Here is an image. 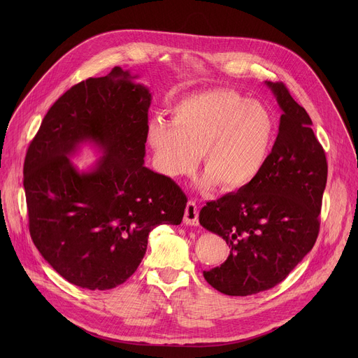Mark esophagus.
<instances>
[{
	"label": "esophagus",
	"instance_id": "obj_1",
	"mask_svg": "<svg viewBox=\"0 0 358 358\" xmlns=\"http://www.w3.org/2000/svg\"><path fill=\"white\" fill-rule=\"evenodd\" d=\"M184 224L185 225H198V207L194 201H189L184 213Z\"/></svg>",
	"mask_w": 358,
	"mask_h": 358
}]
</instances>
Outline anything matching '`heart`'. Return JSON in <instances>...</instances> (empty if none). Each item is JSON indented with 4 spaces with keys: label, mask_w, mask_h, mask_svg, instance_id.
<instances>
[{
    "label": "heart",
    "mask_w": 358,
    "mask_h": 358,
    "mask_svg": "<svg viewBox=\"0 0 358 358\" xmlns=\"http://www.w3.org/2000/svg\"><path fill=\"white\" fill-rule=\"evenodd\" d=\"M173 120L152 119L147 140L163 174L177 178L191 174L202 152L203 189L217 182L225 189L249 185L265 169L273 140L275 119L258 100L234 90L192 93L171 109Z\"/></svg>",
    "instance_id": "heart-1"
}]
</instances>
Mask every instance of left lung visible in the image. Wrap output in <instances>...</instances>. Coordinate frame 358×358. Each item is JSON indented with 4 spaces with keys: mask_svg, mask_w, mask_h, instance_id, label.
Listing matches in <instances>:
<instances>
[{
    "mask_svg": "<svg viewBox=\"0 0 358 358\" xmlns=\"http://www.w3.org/2000/svg\"><path fill=\"white\" fill-rule=\"evenodd\" d=\"M282 109L279 133L262 173L249 185L207 202L199 224L222 236L227 261L203 278L228 296H249L280 283L319 234L327 162L312 120L283 83L265 82Z\"/></svg>",
    "mask_w": 358,
    "mask_h": 358,
    "instance_id": "1",
    "label": "left lung"
}]
</instances>
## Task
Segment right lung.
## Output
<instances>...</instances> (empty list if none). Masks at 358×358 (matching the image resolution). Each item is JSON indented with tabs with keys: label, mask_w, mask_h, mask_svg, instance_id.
I'll list each match as a JSON object with an SVG mask.
<instances>
[{
	"label": "right lung",
	"mask_w": 358,
	"mask_h": 358,
	"mask_svg": "<svg viewBox=\"0 0 358 358\" xmlns=\"http://www.w3.org/2000/svg\"><path fill=\"white\" fill-rule=\"evenodd\" d=\"M116 66L64 93L28 147L24 188L31 238L62 278L90 290L124 283L160 224L180 225L181 188L144 166L151 93ZM85 143L99 160L80 172L70 160Z\"/></svg>",
	"instance_id": "1"
}]
</instances>
